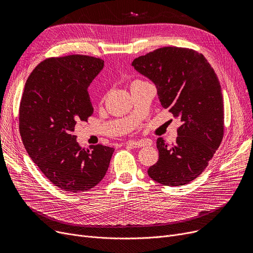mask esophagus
I'll return each mask as SVG.
<instances>
[{
	"label": "esophagus",
	"instance_id": "esophagus-1",
	"mask_svg": "<svg viewBox=\"0 0 253 253\" xmlns=\"http://www.w3.org/2000/svg\"><path fill=\"white\" fill-rule=\"evenodd\" d=\"M126 144L130 145L132 148H141V147H144V145H150L151 141L150 140H129L126 142Z\"/></svg>",
	"mask_w": 253,
	"mask_h": 253
}]
</instances>
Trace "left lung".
I'll return each mask as SVG.
<instances>
[{
    "instance_id": "8db88e82",
    "label": "left lung",
    "mask_w": 253,
    "mask_h": 253,
    "mask_svg": "<svg viewBox=\"0 0 253 253\" xmlns=\"http://www.w3.org/2000/svg\"><path fill=\"white\" fill-rule=\"evenodd\" d=\"M134 69L157 87L164 109L181 125L169 145L157 139L158 162L148 170L155 181L177 187L200 175L223 137V102L214 70L193 49L163 47L135 58Z\"/></svg>"
}]
</instances>
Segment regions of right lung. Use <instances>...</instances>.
<instances>
[{"label":"right lung","mask_w":253,"mask_h":253,"mask_svg":"<svg viewBox=\"0 0 253 253\" xmlns=\"http://www.w3.org/2000/svg\"><path fill=\"white\" fill-rule=\"evenodd\" d=\"M103 60L87 55L51 57L26 80L19 105V131L34 163L56 187L85 192L104 177L115 149H82L74 134L78 121L93 114L88 87Z\"/></svg>","instance_id":"right-lung-1"}]
</instances>
